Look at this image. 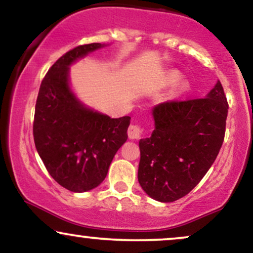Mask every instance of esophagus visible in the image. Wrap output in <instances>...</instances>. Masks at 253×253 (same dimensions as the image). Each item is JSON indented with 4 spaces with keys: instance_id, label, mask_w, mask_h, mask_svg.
Returning <instances> with one entry per match:
<instances>
[{
    "instance_id": "obj_1",
    "label": "esophagus",
    "mask_w": 253,
    "mask_h": 253,
    "mask_svg": "<svg viewBox=\"0 0 253 253\" xmlns=\"http://www.w3.org/2000/svg\"><path fill=\"white\" fill-rule=\"evenodd\" d=\"M143 132H144L143 128L139 127L138 125H130L128 127V130H127L129 139H139L141 135H143Z\"/></svg>"
}]
</instances>
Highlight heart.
<instances>
[{
    "mask_svg": "<svg viewBox=\"0 0 253 253\" xmlns=\"http://www.w3.org/2000/svg\"><path fill=\"white\" fill-rule=\"evenodd\" d=\"M178 80H179V75L177 74V72H175V71L170 72V74L168 75V82L175 83V82H177V81H178Z\"/></svg>",
    "mask_w": 253,
    "mask_h": 253,
    "instance_id": "heart-1",
    "label": "heart"
}]
</instances>
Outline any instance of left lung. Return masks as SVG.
<instances>
[{
    "label": "left lung",
    "instance_id": "8db88e82",
    "mask_svg": "<svg viewBox=\"0 0 253 253\" xmlns=\"http://www.w3.org/2000/svg\"><path fill=\"white\" fill-rule=\"evenodd\" d=\"M228 104L217 81L203 98L153 107L155 129L140 139L138 181L151 199L173 202L189 194L215 161Z\"/></svg>",
    "mask_w": 253,
    "mask_h": 253
}]
</instances>
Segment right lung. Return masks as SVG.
Instances as JSON below:
<instances>
[{"instance_id":"1","label":"right lung","mask_w":253,"mask_h":253,"mask_svg":"<svg viewBox=\"0 0 253 253\" xmlns=\"http://www.w3.org/2000/svg\"><path fill=\"white\" fill-rule=\"evenodd\" d=\"M104 43L66 52L46 74L34 113L37 151L48 173L65 189L84 193L98 187L115 153L126 143L130 118L113 119L85 106L70 85V66Z\"/></svg>"}]
</instances>
